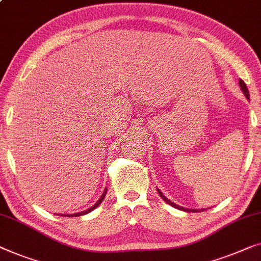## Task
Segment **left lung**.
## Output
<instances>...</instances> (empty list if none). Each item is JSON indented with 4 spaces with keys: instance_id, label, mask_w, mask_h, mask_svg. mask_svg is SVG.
<instances>
[{
    "instance_id": "8db88e82",
    "label": "left lung",
    "mask_w": 261,
    "mask_h": 261,
    "mask_svg": "<svg viewBox=\"0 0 261 261\" xmlns=\"http://www.w3.org/2000/svg\"><path fill=\"white\" fill-rule=\"evenodd\" d=\"M239 86H240V88H241V90H243V93H244V95L246 96V99L247 100H250V93H248V89H247V86H246V84H245V82L241 80H239ZM156 191H158V193L160 194V196L162 199L165 200L166 202L168 203V205H171L172 207H174V208H177V210H180V211H185V212H192V213H198V212H200V211H205V208H201V210H198V208H185V207H182V206H179V205H176V203H174L173 201H171V200L169 199H167L166 198V196L162 194V192L159 190V188H156Z\"/></svg>"
}]
</instances>
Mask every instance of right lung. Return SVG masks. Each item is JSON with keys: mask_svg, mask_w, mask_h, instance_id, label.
Returning a JSON list of instances; mask_svg holds the SVG:
<instances>
[{"mask_svg": "<svg viewBox=\"0 0 261 261\" xmlns=\"http://www.w3.org/2000/svg\"><path fill=\"white\" fill-rule=\"evenodd\" d=\"M106 193H107V188H105V191H103V193H102V195L100 196V199L97 200V201L94 203V205L92 206V207H89L88 210H86V211H84V212H79V213H73V214H58V215H61V217H80V215H85V214H87V213H89V212H92V211H94L96 208L97 206L100 205L101 202L103 201V199H105V196H106Z\"/></svg>", "mask_w": 261, "mask_h": 261, "instance_id": "1", "label": "right lung"}]
</instances>
